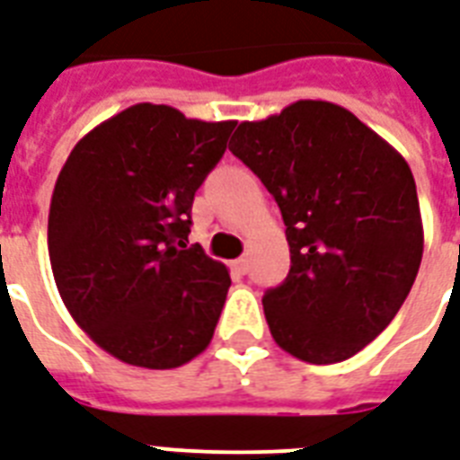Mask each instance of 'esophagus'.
I'll return each mask as SVG.
<instances>
[{
	"label": "esophagus",
	"mask_w": 460,
	"mask_h": 460,
	"mask_svg": "<svg viewBox=\"0 0 460 460\" xmlns=\"http://www.w3.org/2000/svg\"><path fill=\"white\" fill-rule=\"evenodd\" d=\"M234 268L238 270V272H241V275H245V272H248V270H251V261H248V258H238L236 262H234Z\"/></svg>",
	"instance_id": "34e87169"
}]
</instances>
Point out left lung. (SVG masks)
<instances>
[{
  "mask_svg": "<svg viewBox=\"0 0 460 460\" xmlns=\"http://www.w3.org/2000/svg\"><path fill=\"white\" fill-rule=\"evenodd\" d=\"M229 149L261 178L287 226L292 268L262 296L272 338L301 362L349 359L394 321L422 261L408 161L328 101L241 122Z\"/></svg>",
  "mask_w": 460,
  "mask_h": 460,
  "instance_id": "1",
  "label": "left lung"
}]
</instances>
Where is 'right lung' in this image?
<instances>
[{
    "label": "right lung",
    "instance_id": "add662e5",
    "mask_svg": "<svg viewBox=\"0 0 460 460\" xmlns=\"http://www.w3.org/2000/svg\"><path fill=\"white\" fill-rule=\"evenodd\" d=\"M234 128L137 103L84 135L59 171L48 217L55 285L120 362L175 369L215 335L229 270L188 234L195 192Z\"/></svg>",
    "mask_w": 460,
    "mask_h": 460
}]
</instances>
